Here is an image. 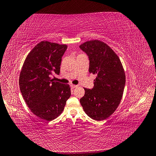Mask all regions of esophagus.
<instances>
[{
    "instance_id": "obj_1",
    "label": "esophagus",
    "mask_w": 156,
    "mask_h": 156,
    "mask_svg": "<svg viewBox=\"0 0 156 156\" xmlns=\"http://www.w3.org/2000/svg\"><path fill=\"white\" fill-rule=\"evenodd\" d=\"M71 87L72 88H76V87H78V85H73V84H71Z\"/></svg>"
}]
</instances>
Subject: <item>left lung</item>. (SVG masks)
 <instances>
[{"mask_svg":"<svg viewBox=\"0 0 156 156\" xmlns=\"http://www.w3.org/2000/svg\"><path fill=\"white\" fill-rule=\"evenodd\" d=\"M80 48L89 56V73L96 74L93 88H84L80 103L90 118L104 120L116 110L122 98L125 85L123 66L114 51L100 40L87 41Z\"/></svg>","mask_w":156,"mask_h":156,"instance_id":"left-lung-1","label":"left lung"}]
</instances>
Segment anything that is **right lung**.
I'll return each mask as SVG.
<instances>
[{
	"label": "right lung",
	"mask_w": 156,
	"mask_h": 156,
	"mask_svg": "<svg viewBox=\"0 0 156 156\" xmlns=\"http://www.w3.org/2000/svg\"><path fill=\"white\" fill-rule=\"evenodd\" d=\"M67 45L42 41L26 57L19 77L23 98L31 111L45 121L56 118L71 96L68 84L54 82L51 76L60 74L62 56Z\"/></svg>",
	"instance_id": "obj_1"
}]
</instances>
